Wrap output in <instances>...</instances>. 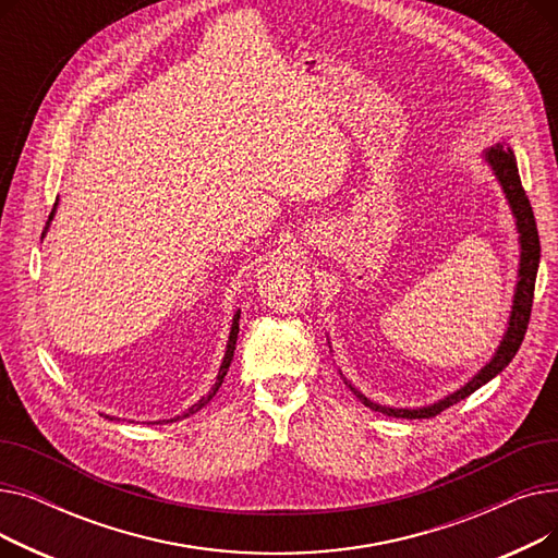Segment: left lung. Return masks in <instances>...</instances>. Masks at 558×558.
Masks as SVG:
<instances>
[{"instance_id": "1", "label": "left lung", "mask_w": 558, "mask_h": 558, "mask_svg": "<svg viewBox=\"0 0 558 558\" xmlns=\"http://www.w3.org/2000/svg\"><path fill=\"white\" fill-rule=\"evenodd\" d=\"M488 167L493 169L495 179L500 181L511 213L515 217V228L520 232V269H518V284H515V294H513V307H511V316H509V328L505 332V339L497 345L493 360L468 383L465 387H461L459 391L450 393L448 398L438 400L429 407H418V409H393V407H383L373 400H368L366 396H362L353 385L348 383L343 377L345 387L353 391L366 407H371L373 412H383L387 416L393 418H432L436 414H441L444 409L457 404L459 400L468 398L471 393H475L480 387H484L486 383L502 373L509 362L515 357L518 348L524 339L526 326H530V316H532V305H534V287H536V274H538V262H541V240H538V228H536V219H534V210L532 203L526 198L522 183H520V173H518V165H515V156L513 151L505 149V144L490 146V149L484 154Z\"/></svg>"}]
</instances>
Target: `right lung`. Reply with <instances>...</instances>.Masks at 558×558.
I'll return each instance as SVG.
<instances>
[{"label":"right lung","instance_id":"1","mask_svg":"<svg viewBox=\"0 0 558 558\" xmlns=\"http://www.w3.org/2000/svg\"><path fill=\"white\" fill-rule=\"evenodd\" d=\"M56 205H58V201L53 203V210H51V215H49V221L53 219V213H56ZM49 221H47V226H49ZM45 234V232H43ZM238 332H240V312L234 314V318H232V328H230V337H228V345H226V355H223V362H221V368H219V375H217V379H215V385H213V389L208 391V396H203L196 404H192L187 412L183 414V416H179V418H185V416H190V414H196L198 409H203L205 404H208L213 398H215V393L219 391V387H221V383H223V377H226V373H228V368H230V362H232V355H234V343H238ZM106 418H110V416H106ZM112 421V418H110ZM175 421V418H173Z\"/></svg>","mask_w":558,"mask_h":558}]
</instances>
